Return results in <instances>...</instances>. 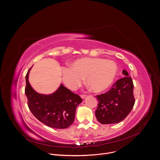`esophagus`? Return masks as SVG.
I'll return each instance as SVG.
<instances>
[{"label":"esophagus","mask_w":160,"mask_h":160,"mask_svg":"<svg viewBox=\"0 0 160 160\" xmlns=\"http://www.w3.org/2000/svg\"><path fill=\"white\" fill-rule=\"evenodd\" d=\"M80 97H81V98H82V99H84V98L86 97V96H85V95H84V94H82V95L80 96Z\"/></svg>","instance_id":"1"}]
</instances>
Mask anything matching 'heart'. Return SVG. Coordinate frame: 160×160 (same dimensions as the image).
Instances as JSON below:
<instances>
[{
	"mask_svg": "<svg viewBox=\"0 0 160 160\" xmlns=\"http://www.w3.org/2000/svg\"><path fill=\"white\" fill-rule=\"evenodd\" d=\"M117 66L111 60L99 58H83L73 62L70 68L62 69L64 84L71 90L77 89L82 83H86L95 92L106 90L113 82L117 73Z\"/></svg>",
	"mask_w": 160,
	"mask_h": 160,
	"instance_id": "obj_1",
	"label": "heart"
}]
</instances>
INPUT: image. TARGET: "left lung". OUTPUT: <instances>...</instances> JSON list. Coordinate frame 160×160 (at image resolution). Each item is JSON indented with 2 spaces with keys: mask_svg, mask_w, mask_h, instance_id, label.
<instances>
[{
  "mask_svg": "<svg viewBox=\"0 0 160 160\" xmlns=\"http://www.w3.org/2000/svg\"><path fill=\"white\" fill-rule=\"evenodd\" d=\"M125 76L117 80L111 88L96 96L98 106L96 117L102 124L117 123L123 120L132 111L135 104L133 84L128 72L123 70Z\"/></svg>",
  "mask_w": 160,
  "mask_h": 160,
  "instance_id": "1",
  "label": "left lung"
}]
</instances>
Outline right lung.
<instances>
[{
	"instance_id": "right-lung-1",
	"label": "right lung",
	"mask_w": 160,
	"mask_h": 160,
	"mask_svg": "<svg viewBox=\"0 0 160 160\" xmlns=\"http://www.w3.org/2000/svg\"><path fill=\"white\" fill-rule=\"evenodd\" d=\"M31 68L26 75L25 87L30 111L36 118L48 127L59 129L70 127L74 122L77 107L82 99L62 84L51 94L37 93L28 82Z\"/></svg>"
}]
</instances>
